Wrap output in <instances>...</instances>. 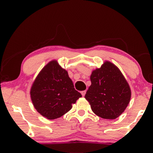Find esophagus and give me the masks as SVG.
I'll return each instance as SVG.
<instances>
[{
	"label": "esophagus",
	"instance_id": "esophagus-1",
	"mask_svg": "<svg viewBox=\"0 0 153 153\" xmlns=\"http://www.w3.org/2000/svg\"><path fill=\"white\" fill-rule=\"evenodd\" d=\"M86 90H83V91L81 92V94L82 95V97H84L85 94H86Z\"/></svg>",
	"mask_w": 153,
	"mask_h": 153
}]
</instances>
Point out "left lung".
I'll list each match as a JSON object with an SVG mask.
<instances>
[{"mask_svg": "<svg viewBox=\"0 0 153 153\" xmlns=\"http://www.w3.org/2000/svg\"><path fill=\"white\" fill-rule=\"evenodd\" d=\"M91 85L85 98L93 112L101 118L115 120L122 114L131 98V89L120 69L106 61L92 71Z\"/></svg>", "mask_w": 153, "mask_h": 153, "instance_id": "obj_1", "label": "left lung"}]
</instances>
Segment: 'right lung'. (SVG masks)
I'll use <instances>...</instances> for the list:
<instances>
[{
    "mask_svg": "<svg viewBox=\"0 0 153 153\" xmlns=\"http://www.w3.org/2000/svg\"><path fill=\"white\" fill-rule=\"evenodd\" d=\"M36 111L48 120L61 117L72 108L82 94L75 90L72 80L57 61L49 62L40 71L30 90Z\"/></svg>",
    "mask_w": 153,
    "mask_h": 153,
    "instance_id": "1",
    "label": "right lung"
}]
</instances>
